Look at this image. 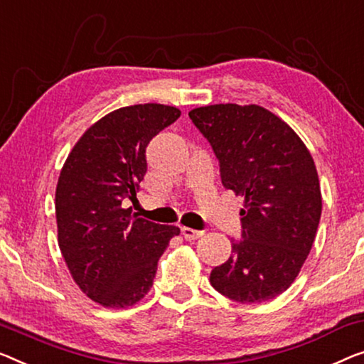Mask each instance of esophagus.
Instances as JSON below:
<instances>
[{"mask_svg":"<svg viewBox=\"0 0 364 364\" xmlns=\"http://www.w3.org/2000/svg\"><path fill=\"white\" fill-rule=\"evenodd\" d=\"M181 234H183L184 238H186V240H196V238L204 235V232L189 229V227H181Z\"/></svg>","mask_w":364,"mask_h":364,"instance_id":"34e87169","label":"esophagus"}]
</instances>
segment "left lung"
I'll return each mask as SVG.
<instances>
[{"mask_svg": "<svg viewBox=\"0 0 364 364\" xmlns=\"http://www.w3.org/2000/svg\"><path fill=\"white\" fill-rule=\"evenodd\" d=\"M189 117L219 160L224 188L245 198L242 240L213 269L210 284L242 304L274 299L299 274L321 222L312 156L294 130L262 106H204Z\"/></svg>", "mask_w": 364, "mask_h": 364, "instance_id": "1", "label": "left lung"}]
</instances>
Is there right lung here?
<instances>
[{"mask_svg":"<svg viewBox=\"0 0 364 364\" xmlns=\"http://www.w3.org/2000/svg\"><path fill=\"white\" fill-rule=\"evenodd\" d=\"M181 116L165 105L121 107L93 124L70 151L55 191L58 247L75 283L111 309L150 291L156 264L180 229L140 219L132 209L147 173L150 140Z\"/></svg>","mask_w":364,"mask_h":364,"instance_id":"add662e5","label":"right lung"}]
</instances>
